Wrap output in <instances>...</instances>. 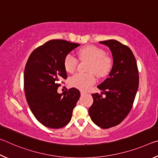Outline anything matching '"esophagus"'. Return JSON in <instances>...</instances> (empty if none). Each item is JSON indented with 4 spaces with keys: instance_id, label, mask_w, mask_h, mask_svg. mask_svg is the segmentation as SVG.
I'll return each mask as SVG.
<instances>
[{
    "instance_id": "34e87169",
    "label": "esophagus",
    "mask_w": 158,
    "mask_h": 158,
    "mask_svg": "<svg viewBox=\"0 0 158 158\" xmlns=\"http://www.w3.org/2000/svg\"><path fill=\"white\" fill-rule=\"evenodd\" d=\"M85 94H86V93H85V92L81 91V95H85Z\"/></svg>"
}]
</instances>
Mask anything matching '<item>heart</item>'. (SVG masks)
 <instances>
[{
    "label": "heart",
    "mask_w": 158,
    "mask_h": 158,
    "mask_svg": "<svg viewBox=\"0 0 158 158\" xmlns=\"http://www.w3.org/2000/svg\"><path fill=\"white\" fill-rule=\"evenodd\" d=\"M79 58L81 60L90 61L88 71L89 73H78L69 78V84L72 86L81 90L89 89L96 81L95 74L102 78L107 76L113 65L111 58L105 55L102 49L93 45L85 46L78 52ZM79 60L73 53L66 55L64 59V67L65 70L73 73L75 70Z\"/></svg>",
    "instance_id": "obj_1"
}]
</instances>
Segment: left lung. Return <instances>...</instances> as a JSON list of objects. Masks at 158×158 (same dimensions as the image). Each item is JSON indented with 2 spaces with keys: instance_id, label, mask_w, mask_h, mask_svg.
<instances>
[{
  "instance_id": "left-lung-1",
  "label": "left lung",
  "mask_w": 158,
  "mask_h": 158,
  "mask_svg": "<svg viewBox=\"0 0 158 158\" xmlns=\"http://www.w3.org/2000/svg\"><path fill=\"white\" fill-rule=\"evenodd\" d=\"M110 49L113 66L109 77L98 86L102 94L93 93L89 109L90 118L103 129L116 126L123 121L132 107L139 87L137 61L129 47L115 40L100 42Z\"/></svg>"
}]
</instances>
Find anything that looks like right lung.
I'll use <instances>...</instances> for the list:
<instances>
[{"label": "right lung", "mask_w": 158, "mask_h": 158, "mask_svg": "<svg viewBox=\"0 0 158 158\" xmlns=\"http://www.w3.org/2000/svg\"><path fill=\"white\" fill-rule=\"evenodd\" d=\"M79 45L63 40H49L36 48L26 64V100L34 116L44 126L58 129L70 121L79 90L73 88L59 94L57 90L60 80L68 77L65 57Z\"/></svg>", "instance_id": "obj_1"}]
</instances>
